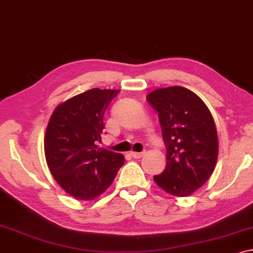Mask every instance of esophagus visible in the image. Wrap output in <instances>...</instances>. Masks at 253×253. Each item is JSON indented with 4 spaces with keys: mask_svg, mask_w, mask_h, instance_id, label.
<instances>
[{
    "mask_svg": "<svg viewBox=\"0 0 253 253\" xmlns=\"http://www.w3.org/2000/svg\"><path fill=\"white\" fill-rule=\"evenodd\" d=\"M145 152H130V156L135 158V159H139V158H142L144 156Z\"/></svg>",
    "mask_w": 253,
    "mask_h": 253,
    "instance_id": "obj_1",
    "label": "esophagus"
}]
</instances>
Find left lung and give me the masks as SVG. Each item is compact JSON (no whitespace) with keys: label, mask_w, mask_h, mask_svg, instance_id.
<instances>
[{"label":"left lung","mask_w":253,"mask_h":253,"mask_svg":"<svg viewBox=\"0 0 253 253\" xmlns=\"http://www.w3.org/2000/svg\"><path fill=\"white\" fill-rule=\"evenodd\" d=\"M146 100L158 112L167 150V165L154 182L174 197H188L216 167L218 137L212 116L197 94L180 86L153 90Z\"/></svg>","instance_id":"8db88e82"}]
</instances>
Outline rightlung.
<instances>
[{
    "instance_id": "add662e5",
    "label": "right lung",
    "mask_w": 253,
    "mask_h": 253,
    "mask_svg": "<svg viewBox=\"0 0 253 253\" xmlns=\"http://www.w3.org/2000/svg\"><path fill=\"white\" fill-rule=\"evenodd\" d=\"M118 89L92 88L56 107L45 134V158L56 183L77 200H94L111 185L123 154L97 148L103 117Z\"/></svg>"
}]
</instances>
